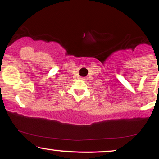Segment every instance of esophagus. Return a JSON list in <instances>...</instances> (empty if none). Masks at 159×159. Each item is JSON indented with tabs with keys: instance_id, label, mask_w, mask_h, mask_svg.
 I'll list each match as a JSON object with an SVG mask.
<instances>
[{
	"instance_id": "1",
	"label": "esophagus",
	"mask_w": 159,
	"mask_h": 159,
	"mask_svg": "<svg viewBox=\"0 0 159 159\" xmlns=\"http://www.w3.org/2000/svg\"><path fill=\"white\" fill-rule=\"evenodd\" d=\"M80 79H81V80H86V78H85V77H81V78H80Z\"/></svg>"
}]
</instances>
